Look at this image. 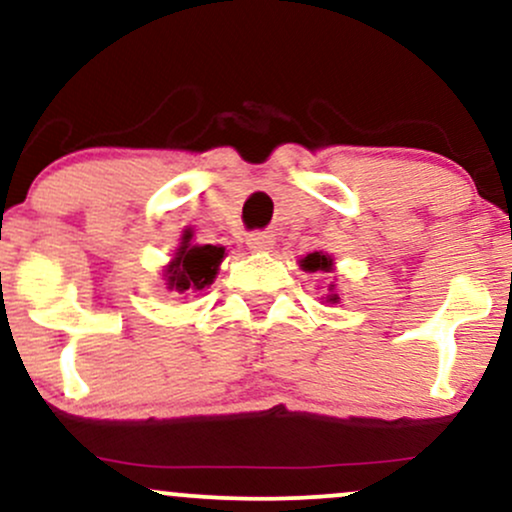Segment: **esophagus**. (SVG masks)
<instances>
[{"instance_id":"esophagus-1","label":"esophagus","mask_w":512,"mask_h":512,"mask_svg":"<svg viewBox=\"0 0 512 512\" xmlns=\"http://www.w3.org/2000/svg\"><path fill=\"white\" fill-rule=\"evenodd\" d=\"M274 233L269 231H257V233H250L248 236V248L252 252H269L274 248Z\"/></svg>"}]
</instances>
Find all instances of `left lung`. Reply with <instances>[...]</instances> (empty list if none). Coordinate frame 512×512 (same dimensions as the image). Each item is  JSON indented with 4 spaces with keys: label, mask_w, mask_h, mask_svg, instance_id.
<instances>
[{
    "label": "left lung",
    "mask_w": 512,
    "mask_h": 512,
    "mask_svg": "<svg viewBox=\"0 0 512 512\" xmlns=\"http://www.w3.org/2000/svg\"><path fill=\"white\" fill-rule=\"evenodd\" d=\"M301 267L305 269V272H332L334 262L330 255H325V252H310V255H305L301 260ZM327 303H339L337 293H330V296H327Z\"/></svg>",
    "instance_id": "1"
}]
</instances>
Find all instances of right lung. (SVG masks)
<instances>
[{
	"mask_svg": "<svg viewBox=\"0 0 512 512\" xmlns=\"http://www.w3.org/2000/svg\"><path fill=\"white\" fill-rule=\"evenodd\" d=\"M182 243L175 250V257L166 267V281L170 291L195 293L214 284L219 274V264L226 250L219 245H192V231L182 233Z\"/></svg>",
	"mask_w": 512,
	"mask_h": 512,
	"instance_id": "obj_1",
	"label": "right lung"
}]
</instances>
